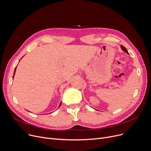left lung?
I'll list each match as a JSON object with an SVG mask.
<instances>
[{
	"label": "left lung",
	"mask_w": 151,
	"mask_h": 151,
	"mask_svg": "<svg viewBox=\"0 0 151 151\" xmlns=\"http://www.w3.org/2000/svg\"><path fill=\"white\" fill-rule=\"evenodd\" d=\"M121 48H122V50L124 51H125L127 54H129V52H128V51H127V50H126V48L124 46H122V45H121Z\"/></svg>",
	"instance_id": "left-lung-1"
}]
</instances>
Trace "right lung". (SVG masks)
Returning a JSON list of instances; mask_svg holds the SVG:
<instances>
[{
    "label": "right lung",
    "instance_id": "1",
    "mask_svg": "<svg viewBox=\"0 0 151 151\" xmlns=\"http://www.w3.org/2000/svg\"><path fill=\"white\" fill-rule=\"evenodd\" d=\"M16 68H17V67H16V68H15V69H14V75H13V77H14V73H15V71H16ZM61 103H62V102H60V105H59V106H60V105H61Z\"/></svg>",
    "mask_w": 151,
    "mask_h": 151
}]
</instances>
